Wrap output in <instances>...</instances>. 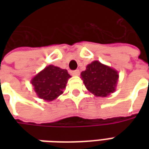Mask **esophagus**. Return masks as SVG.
Here are the masks:
<instances>
[{
  "label": "esophagus",
  "instance_id": "34e87169",
  "mask_svg": "<svg viewBox=\"0 0 149 149\" xmlns=\"http://www.w3.org/2000/svg\"><path fill=\"white\" fill-rule=\"evenodd\" d=\"M70 73H71L72 76H78V75L80 74V71L77 69V70H74V71H71L70 72Z\"/></svg>",
  "mask_w": 149,
  "mask_h": 149
}]
</instances>
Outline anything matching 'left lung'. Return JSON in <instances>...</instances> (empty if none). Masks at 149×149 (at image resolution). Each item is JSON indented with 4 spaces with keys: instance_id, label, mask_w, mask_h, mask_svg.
Segmentation results:
<instances>
[{
    "instance_id": "8db88e82",
    "label": "left lung",
    "mask_w": 149,
    "mask_h": 149,
    "mask_svg": "<svg viewBox=\"0 0 149 149\" xmlns=\"http://www.w3.org/2000/svg\"><path fill=\"white\" fill-rule=\"evenodd\" d=\"M81 77L86 88L94 96L105 97L116 90L119 75L115 69L94 61L81 72Z\"/></svg>"
}]
</instances>
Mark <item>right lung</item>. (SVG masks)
Wrapping results in <instances>:
<instances>
[{"label":"right lung","mask_w":149,"mask_h":149,"mask_svg":"<svg viewBox=\"0 0 149 149\" xmlns=\"http://www.w3.org/2000/svg\"><path fill=\"white\" fill-rule=\"evenodd\" d=\"M70 77L71 76L66 69L50 65L35 76L31 83L37 97L47 101H52L63 93Z\"/></svg>","instance_id":"right-lung-1"}]
</instances>
